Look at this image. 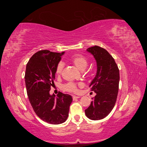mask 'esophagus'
Masks as SVG:
<instances>
[{
	"label": "esophagus",
	"instance_id": "esophagus-1",
	"mask_svg": "<svg viewBox=\"0 0 147 147\" xmlns=\"http://www.w3.org/2000/svg\"><path fill=\"white\" fill-rule=\"evenodd\" d=\"M78 98H80V97H79V96H72V99H73V100L77 99H78Z\"/></svg>",
	"mask_w": 147,
	"mask_h": 147
}]
</instances>
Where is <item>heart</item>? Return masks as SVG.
<instances>
[{
    "instance_id": "obj_1",
    "label": "heart",
    "mask_w": 147,
    "mask_h": 147,
    "mask_svg": "<svg viewBox=\"0 0 147 147\" xmlns=\"http://www.w3.org/2000/svg\"><path fill=\"white\" fill-rule=\"evenodd\" d=\"M70 62L77 69L80 70H84L88 65V59L85 56L82 55H75L71 57ZM64 69V64L62 62H59L56 67L55 74L57 75H60ZM64 90L69 92H75L77 91V85L72 82H69L65 84L64 86Z\"/></svg>"
}]
</instances>
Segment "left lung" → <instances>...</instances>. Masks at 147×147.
<instances>
[{
    "label": "left lung",
    "mask_w": 147,
    "mask_h": 147,
    "mask_svg": "<svg viewBox=\"0 0 147 147\" xmlns=\"http://www.w3.org/2000/svg\"><path fill=\"white\" fill-rule=\"evenodd\" d=\"M97 63V74L90 87L96 93L88 108L86 116L92 120L104 118L111 112L116 103L119 81V69L112 55L105 49L94 46L87 49Z\"/></svg>",
    "instance_id": "left-lung-1"
}]
</instances>
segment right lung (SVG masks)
Returning a JSON list of instances; mask_svg holds the SVG:
<instances>
[{
  "label": "right lung",
  "instance_id": "add662e5",
  "mask_svg": "<svg viewBox=\"0 0 147 147\" xmlns=\"http://www.w3.org/2000/svg\"><path fill=\"white\" fill-rule=\"evenodd\" d=\"M64 53L38 51L26 65L24 78L30 103L40 118L52 124L66 121L72 102L70 95L59 92L55 97L50 94L51 86L55 85L56 67Z\"/></svg>",
  "mask_w": 147,
  "mask_h": 147
}]
</instances>
